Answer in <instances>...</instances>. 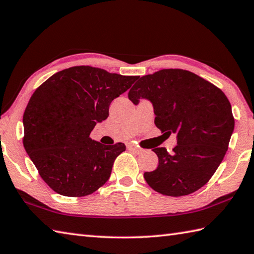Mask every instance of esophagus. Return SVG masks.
Listing matches in <instances>:
<instances>
[{"instance_id":"esophagus-1","label":"esophagus","mask_w":254,"mask_h":254,"mask_svg":"<svg viewBox=\"0 0 254 254\" xmlns=\"http://www.w3.org/2000/svg\"><path fill=\"white\" fill-rule=\"evenodd\" d=\"M127 149H130V150H132V152L136 153V154H141V153L143 152V149L138 148L137 146H133L132 144H127Z\"/></svg>"}]
</instances>
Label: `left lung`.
Returning a JSON list of instances; mask_svg holds the SVG:
<instances>
[{
  "label": "left lung",
  "instance_id": "obj_1",
  "mask_svg": "<svg viewBox=\"0 0 254 254\" xmlns=\"http://www.w3.org/2000/svg\"><path fill=\"white\" fill-rule=\"evenodd\" d=\"M137 105L152 101L155 124L167 135L177 134L169 154L164 147L154 171L145 172L148 186L163 195L182 196L197 191L213 177L228 149L235 119L227 97L216 86L181 68L145 75L128 91Z\"/></svg>",
  "mask_w": 254,
  "mask_h": 254
}]
</instances>
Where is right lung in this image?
I'll use <instances>...</instances> for the list:
<instances>
[{"instance_id": "add662e5", "label": "right lung", "mask_w": 254, "mask_h": 254, "mask_svg": "<svg viewBox=\"0 0 254 254\" xmlns=\"http://www.w3.org/2000/svg\"><path fill=\"white\" fill-rule=\"evenodd\" d=\"M137 78L80 65L56 73L35 90L24 112L23 144L53 191L86 196L109 179L126 145H102L89 135L109 116L111 101Z\"/></svg>"}]
</instances>
